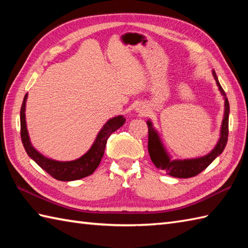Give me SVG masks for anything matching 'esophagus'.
Here are the masks:
<instances>
[{"label": "esophagus", "instance_id": "34e87169", "mask_svg": "<svg viewBox=\"0 0 248 248\" xmlns=\"http://www.w3.org/2000/svg\"><path fill=\"white\" fill-rule=\"evenodd\" d=\"M139 112L141 113V114H145V113H146V109H144V108H139Z\"/></svg>", "mask_w": 248, "mask_h": 248}]
</instances>
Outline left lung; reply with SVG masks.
<instances>
[{"instance_id":"8db88e82","label":"left lung","mask_w":248,"mask_h":248,"mask_svg":"<svg viewBox=\"0 0 248 248\" xmlns=\"http://www.w3.org/2000/svg\"><path fill=\"white\" fill-rule=\"evenodd\" d=\"M213 77L217 82L220 93L225 100V112L224 118L220 128V136L214 149L204 156L196 157V159L186 160H171L170 155L162 144V140L157 131L154 128L150 120L147 121L148 125V151L150 159L159 170H164L167 175L176 178H191L197 176L198 173L204 170L217 157L224 151L228 140V121H229V102L226 97L224 89L220 86L217 73L213 70Z\"/></svg>"}]
</instances>
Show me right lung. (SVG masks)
I'll return each instance as SVG.
<instances>
[{
    "label": "right lung",
    "mask_w": 248,
    "mask_h": 248,
    "mask_svg": "<svg viewBox=\"0 0 248 248\" xmlns=\"http://www.w3.org/2000/svg\"><path fill=\"white\" fill-rule=\"evenodd\" d=\"M26 99H28V93L24 96L20 110L21 140H22L24 149L31 160H34L50 176L60 181L78 180V179L92 175L99 166L100 162H101L109 135L115 132L116 130H118L125 123V118L121 115L108 119V123L100 130V132L98 133L91 149L85 155H83L81 157H78V159L75 161H55L41 155L31 144L25 121Z\"/></svg>",
    "instance_id": "right-lung-1"
}]
</instances>
